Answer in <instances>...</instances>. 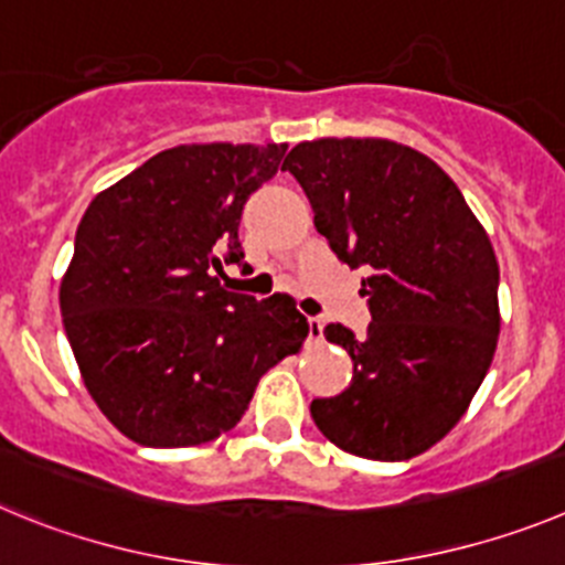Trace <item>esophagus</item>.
<instances>
[{"mask_svg": "<svg viewBox=\"0 0 565 565\" xmlns=\"http://www.w3.org/2000/svg\"><path fill=\"white\" fill-rule=\"evenodd\" d=\"M307 332H309V340H320V338H323V320H320V318H307Z\"/></svg>", "mask_w": 565, "mask_h": 565, "instance_id": "1", "label": "esophagus"}]
</instances>
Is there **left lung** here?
<instances>
[{"label":"left lung","instance_id":"1","mask_svg":"<svg viewBox=\"0 0 565 565\" xmlns=\"http://www.w3.org/2000/svg\"><path fill=\"white\" fill-rule=\"evenodd\" d=\"M315 227L352 270L371 323L323 329L354 363L349 388L312 399L318 430L345 454L403 461L465 416L498 343V262L456 182L430 157L377 137L298 143L281 166Z\"/></svg>","mask_w":565,"mask_h":565}]
</instances>
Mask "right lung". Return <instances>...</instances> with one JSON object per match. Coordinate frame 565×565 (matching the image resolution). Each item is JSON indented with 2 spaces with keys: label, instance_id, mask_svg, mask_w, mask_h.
I'll return each mask as SVG.
<instances>
[{
  "label": "right lung",
  "instance_id": "right-lung-1",
  "mask_svg": "<svg viewBox=\"0 0 565 565\" xmlns=\"http://www.w3.org/2000/svg\"><path fill=\"white\" fill-rule=\"evenodd\" d=\"M287 143L177 146L86 207L61 281V318L86 391L146 447L216 439L258 380L307 338L289 295L227 292L238 222Z\"/></svg>",
  "mask_w": 565,
  "mask_h": 565
}]
</instances>
